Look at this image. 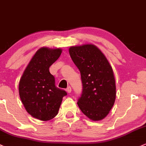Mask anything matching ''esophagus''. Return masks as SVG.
Segmentation results:
<instances>
[{
    "mask_svg": "<svg viewBox=\"0 0 146 146\" xmlns=\"http://www.w3.org/2000/svg\"><path fill=\"white\" fill-rule=\"evenodd\" d=\"M66 91L68 93L71 92V87H70V86H68V87H67V89H66Z\"/></svg>",
    "mask_w": 146,
    "mask_h": 146,
    "instance_id": "esophagus-1",
    "label": "esophagus"
}]
</instances>
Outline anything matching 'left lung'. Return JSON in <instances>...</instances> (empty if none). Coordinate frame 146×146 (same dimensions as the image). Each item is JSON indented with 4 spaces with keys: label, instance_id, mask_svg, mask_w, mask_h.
<instances>
[{
    "label": "left lung",
    "instance_id": "8db88e82",
    "mask_svg": "<svg viewBox=\"0 0 146 146\" xmlns=\"http://www.w3.org/2000/svg\"><path fill=\"white\" fill-rule=\"evenodd\" d=\"M68 51L81 74L83 91L78 107L89 119L100 121L107 116L116 100V81L111 66L94 44L70 46Z\"/></svg>",
    "mask_w": 146,
    "mask_h": 146
}]
</instances>
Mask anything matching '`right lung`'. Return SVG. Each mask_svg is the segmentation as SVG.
<instances>
[{"mask_svg": "<svg viewBox=\"0 0 146 146\" xmlns=\"http://www.w3.org/2000/svg\"><path fill=\"white\" fill-rule=\"evenodd\" d=\"M62 52L60 48H39L19 81V96L25 110L40 121H49L57 116L62 98L67 95L65 91L56 87L55 78L49 71Z\"/></svg>", "mask_w": 146, "mask_h": 146, "instance_id": "1", "label": "right lung"}]
</instances>
